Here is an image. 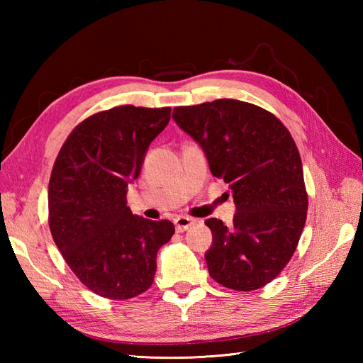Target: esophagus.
Here are the masks:
<instances>
[{"label":"esophagus","mask_w":363,"mask_h":363,"mask_svg":"<svg viewBox=\"0 0 363 363\" xmlns=\"http://www.w3.org/2000/svg\"><path fill=\"white\" fill-rule=\"evenodd\" d=\"M195 220H191L189 217H177L174 220V226L177 233H184V230H187L191 225H194Z\"/></svg>","instance_id":"34e87169"}]
</instances>
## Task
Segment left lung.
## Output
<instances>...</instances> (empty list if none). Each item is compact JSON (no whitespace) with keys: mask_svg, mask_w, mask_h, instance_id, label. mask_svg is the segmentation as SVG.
Here are the masks:
<instances>
[{"mask_svg":"<svg viewBox=\"0 0 363 363\" xmlns=\"http://www.w3.org/2000/svg\"><path fill=\"white\" fill-rule=\"evenodd\" d=\"M173 120L199 143L235 203L230 228L206 220L209 274L238 291L264 287L289 264L306 225L309 203L295 140L273 113L238 99L174 107Z\"/></svg>","mask_w":363,"mask_h":363,"instance_id":"left-lung-1","label":"left lung"}]
</instances>
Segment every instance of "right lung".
Returning a JSON list of instances; mask_svg holds the SVG:
<instances>
[{"mask_svg": "<svg viewBox=\"0 0 363 363\" xmlns=\"http://www.w3.org/2000/svg\"><path fill=\"white\" fill-rule=\"evenodd\" d=\"M169 113V107L135 106L98 112L72 130L54 162L51 235L78 279L103 298L129 299L148 290L157 251L174 234L172 221L137 217L126 201Z\"/></svg>", "mask_w": 363, "mask_h": 363, "instance_id": "1", "label": "right lung"}]
</instances>
